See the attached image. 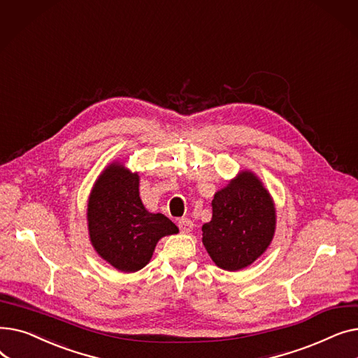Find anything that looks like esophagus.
Segmentation results:
<instances>
[{"mask_svg": "<svg viewBox=\"0 0 358 358\" xmlns=\"http://www.w3.org/2000/svg\"><path fill=\"white\" fill-rule=\"evenodd\" d=\"M193 222L189 219V217H181L180 220H178V228H180V231L181 232H184V234H189V232H192L193 231Z\"/></svg>", "mask_w": 358, "mask_h": 358, "instance_id": "1", "label": "esophagus"}]
</instances>
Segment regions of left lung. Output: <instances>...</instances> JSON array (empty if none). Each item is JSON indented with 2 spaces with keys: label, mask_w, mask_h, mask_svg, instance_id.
<instances>
[{
  "label": "left lung",
  "mask_w": 358,
  "mask_h": 358,
  "mask_svg": "<svg viewBox=\"0 0 358 358\" xmlns=\"http://www.w3.org/2000/svg\"><path fill=\"white\" fill-rule=\"evenodd\" d=\"M275 229L268 192L248 171L241 173L212 200V220L203 224V243L223 270L245 268L267 250Z\"/></svg>",
  "instance_id": "left-lung-1"
}]
</instances>
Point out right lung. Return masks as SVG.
<instances>
[{
    "mask_svg": "<svg viewBox=\"0 0 358 358\" xmlns=\"http://www.w3.org/2000/svg\"><path fill=\"white\" fill-rule=\"evenodd\" d=\"M88 229L92 247L110 264L124 273L143 268L157 242L178 232L161 213H149L139 197V176L111 164L91 192Z\"/></svg>",
    "mask_w": 358,
    "mask_h": 358,
    "instance_id": "right-lung-1",
    "label": "right lung"
}]
</instances>
